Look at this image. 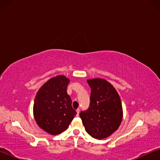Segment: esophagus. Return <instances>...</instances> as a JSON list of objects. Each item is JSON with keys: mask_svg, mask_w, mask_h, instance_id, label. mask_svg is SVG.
<instances>
[{"mask_svg": "<svg viewBox=\"0 0 160 160\" xmlns=\"http://www.w3.org/2000/svg\"><path fill=\"white\" fill-rule=\"evenodd\" d=\"M76 112H77V116H79V113H80V109H76Z\"/></svg>", "mask_w": 160, "mask_h": 160, "instance_id": "1", "label": "esophagus"}]
</instances>
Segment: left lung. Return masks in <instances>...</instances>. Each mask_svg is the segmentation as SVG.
I'll return each mask as SVG.
<instances>
[{
  "instance_id": "8db88e82",
  "label": "left lung",
  "mask_w": 160,
  "mask_h": 160,
  "mask_svg": "<svg viewBox=\"0 0 160 160\" xmlns=\"http://www.w3.org/2000/svg\"><path fill=\"white\" fill-rule=\"evenodd\" d=\"M91 88L89 108L80 113L86 131L96 139L116 131L123 118L122 104L115 88L104 79L88 80Z\"/></svg>"
}]
</instances>
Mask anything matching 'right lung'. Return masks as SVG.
<instances>
[{
  "mask_svg": "<svg viewBox=\"0 0 160 160\" xmlns=\"http://www.w3.org/2000/svg\"><path fill=\"white\" fill-rule=\"evenodd\" d=\"M69 82L63 75L51 78L35 97L34 118L40 128L48 133L57 135L66 131L76 115L67 93Z\"/></svg>",
  "mask_w": 160,
  "mask_h": 160,
  "instance_id": "1",
  "label": "right lung"
}]
</instances>
